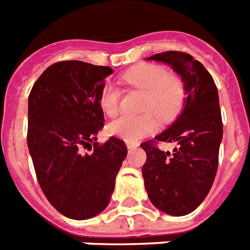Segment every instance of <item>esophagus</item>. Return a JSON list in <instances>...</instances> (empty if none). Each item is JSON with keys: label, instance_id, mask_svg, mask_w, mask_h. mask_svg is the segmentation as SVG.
<instances>
[{"label": "esophagus", "instance_id": "obj_1", "mask_svg": "<svg viewBox=\"0 0 250 250\" xmlns=\"http://www.w3.org/2000/svg\"><path fill=\"white\" fill-rule=\"evenodd\" d=\"M127 149L128 150H133V149H136L137 148V144H132V143H127Z\"/></svg>", "mask_w": 250, "mask_h": 250}]
</instances>
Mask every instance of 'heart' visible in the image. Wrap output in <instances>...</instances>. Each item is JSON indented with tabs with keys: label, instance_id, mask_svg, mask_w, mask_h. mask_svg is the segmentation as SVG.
<instances>
[{
	"label": "heart",
	"instance_id": "b5f03b06",
	"mask_svg": "<svg viewBox=\"0 0 250 250\" xmlns=\"http://www.w3.org/2000/svg\"><path fill=\"white\" fill-rule=\"evenodd\" d=\"M122 79L145 92L143 110L148 113L140 117L125 115L113 121L109 125V132L113 136L121 137L127 143H136L158 128V119L154 112L168 121L182 109L186 97L183 82L174 74H166V70L158 64H137L125 72ZM98 102L107 117H115L119 113L121 92L114 84H105L100 92Z\"/></svg>",
	"mask_w": 250,
	"mask_h": 250
}]
</instances>
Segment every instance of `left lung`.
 <instances>
[{"instance_id": "8db88e82", "label": "left lung", "mask_w": 250, "mask_h": 250, "mask_svg": "<svg viewBox=\"0 0 250 250\" xmlns=\"http://www.w3.org/2000/svg\"><path fill=\"white\" fill-rule=\"evenodd\" d=\"M164 62L180 75L187 98L176 121L154 140L145 141V189L157 209L182 217L192 213L209 193L218 168L223 136L217 85L204 64L183 52H164L146 58ZM175 142L164 152L156 142Z\"/></svg>"}]
</instances>
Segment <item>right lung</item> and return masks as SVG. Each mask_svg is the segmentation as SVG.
I'll use <instances>...</instances> for the list:
<instances>
[{
	"mask_svg": "<svg viewBox=\"0 0 250 250\" xmlns=\"http://www.w3.org/2000/svg\"><path fill=\"white\" fill-rule=\"evenodd\" d=\"M110 74L107 66L57 62L41 74L28 97L27 143L39 184L61 214L76 221L106 209L127 156L118 137L96 143L105 123L98 98Z\"/></svg>",
	"mask_w": 250,
	"mask_h": 250,
	"instance_id": "right-lung-1",
	"label": "right lung"
}]
</instances>
